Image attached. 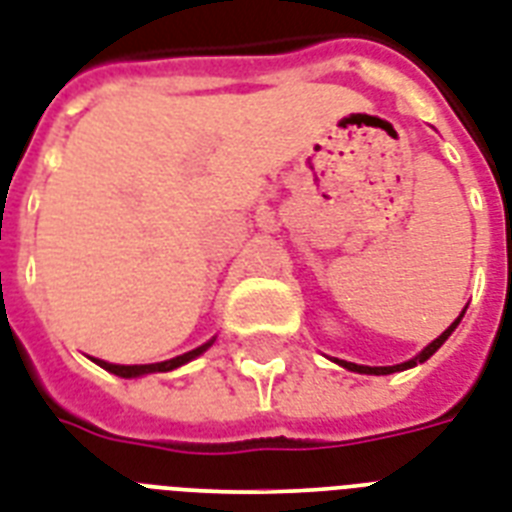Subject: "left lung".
I'll return each mask as SVG.
<instances>
[{
	"label": "left lung",
	"mask_w": 512,
	"mask_h": 512,
	"mask_svg": "<svg viewBox=\"0 0 512 512\" xmlns=\"http://www.w3.org/2000/svg\"><path fill=\"white\" fill-rule=\"evenodd\" d=\"M465 310H467V307H465ZM465 310H462V315H459V318L454 320V323H451V326L446 328V331H443V334L438 336V339H435V342H430V344H427L425 350L419 352L417 358L406 360V363H398V366H358V363H347V360H336V363H339V366H344V368H347V371H358V374H374V376L395 374V371H406V368H414V366H417V363H425L427 358H433L435 352L441 350V344L446 342V339H449V336H451V331H454V328L459 326V320L465 318Z\"/></svg>",
	"instance_id": "8db88e82"
}]
</instances>
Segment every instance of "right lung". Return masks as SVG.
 I'll list each match as a JSON object with an SVG mask.
<instances>
[{
    "mask_svg": "<svg viewBox=\"0 0 512 512\" xmlns=\"http://www.w3.org/2000/svg\"><path fill=\"white\" fill-rule=\"evenodd\" d=\"M211 344H213V339H211V342L200 344L197 350H189V352H184V355H178V358L162 360V363H146V366H117V363H106V360H95V358L93 360L101 368H106L109 374H117V376H122V379H133V376H146V374H162V371H173V368L184 366V363L194 360V358H197V355H202V352L208 350Z\"/></svg>",
    "mask_w": 512,
    "mask_h": 512,
    "instance_id": "right-lung-1",
    "label": "right lung"
}]
</instances>
